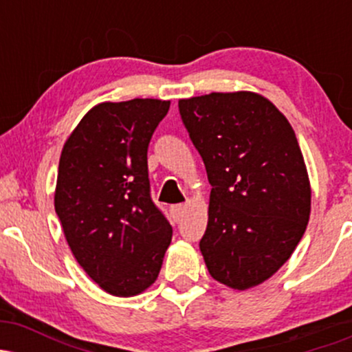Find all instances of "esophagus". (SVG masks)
Masks as SVG:
<instances>
[{
  "mask_svg": "<svg viewBox=\"0 0 352 352\" xmlns=\"http://www.w3.org/2000/svg\"><path fill=\"white\" fill-rule=\"evenodd\" d=\"M184 210H185V205H173L172 207V213H173V218H175V221H179L182 215H184Z\"/></svg>",
  "mask_w": 352,
  "mask_h": 352,
  "instance_id": "34e87169",
  "label": "esophagus"
}]
</instances>
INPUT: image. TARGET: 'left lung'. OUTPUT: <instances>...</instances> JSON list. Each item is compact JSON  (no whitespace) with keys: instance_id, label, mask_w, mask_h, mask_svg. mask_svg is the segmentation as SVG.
Returning a JSON list of instances; mask_svg holds the SVG:
<instances>
[{"instance_id":"8db88e82","label":"left lung","mask_w":352,"mask_h":352,"mask_svg":"<svg viewBox=\"0 0 352 352\" xmlns=\"http://www.w3.org/2000/svg\"><path fill=\"white\" fill-rule=\"evenodd\" d=\"M212 185L200 252L213 280L248 289L292 256L311 213L305 159L288 119L256 92L180 99Z\"/></svg>"}]
</instances>
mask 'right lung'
Returning <instances> with one entry per match:
<instances>
[{"instance_id": "1", "label": "right lung", "mask_w": 352, "mask_h": 352, "mask_svg": "<svg viewBox=\"0 0 352 352\" xmlns=\"http://www.w3.org/2000/svg\"><path fill=\"white\" fill-rule=\"evenodd\" d=\"M170 100L100 102L64 144L54 208L82 270L129 298L159 276L172 227L151 199L147 148Z\"/></svg>"}]
</instances>
